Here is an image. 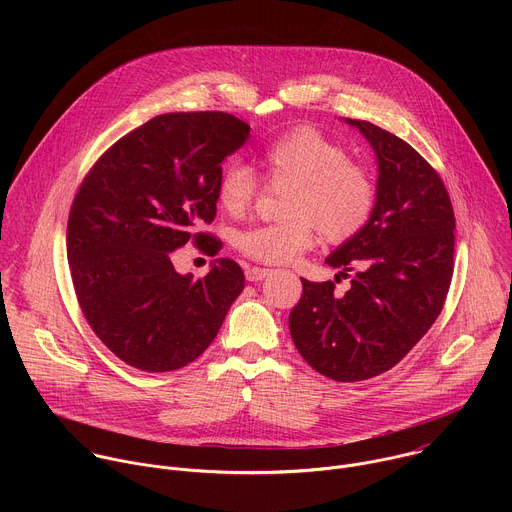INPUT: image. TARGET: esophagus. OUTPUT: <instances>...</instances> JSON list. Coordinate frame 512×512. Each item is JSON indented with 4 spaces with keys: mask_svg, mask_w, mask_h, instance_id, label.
Instances as JSON below:
<instances>
[{
    "mask_svg": "<svg viewBox=\"0 0 512 512\" xmlns=\"http://www.w3.org/2000/svg\"><path fill=\"white\" fill-rule=\"evenodd\" d=\"M269 273H271V271L265 269V267H249V269L245 271V277H247V281H261V279H265Z\"/></svg>",
    "mask_w": 512,
    "mask_h": 512,
    "instance_id": "esophagus-1",
    "label": "esophagus"
}]
</instances>
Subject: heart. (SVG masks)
<instances>
[{
  "mask_svg": "<svg viewBox=\"0 0 512 512\" xmlns=\"http://www.w3.org/2000/svg\"><path fill=\"white\" fill-rule=\"evenodd\" d=\"M271 186H285L283 221L257 225L237 235V249L259 263L285 265L298 259L316 241V231L340 243L354 237L375 208L377 188L367 168L350 162L340 143L312 127H296L257 158ZM257 176L243 164L231 162L216 184V198L225 212L239 216L257 198Z\"/></svg>",
  "mask_w": 512,
  "mask_h": 512,
  "instance_id": "1",
  "label": "heart"
}]
</instances>
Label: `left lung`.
Instances as JSON below:
<instances>
[{
	"mask_svg": "<svg viewBox=\"0 0 512 512\" xmlns=\"http://www.w3.org/2000/svg\"><path fill=\"white\" fill-rule=\"evenodd\" d=\"M346 123L377 154L375 208L369 223L326 257L342 277L352 271L346 294H336L334 281L302 279V298L289 314L298 352L338 383L393 369L431 328L450 289L456 229L440 174L407 141L369 121Z\"/></svg>",
	"mask_w": 512,
	"mask_h": 512,
	"instance_id": "8db88e82",
	"label": "left lung"
}]
</instances>
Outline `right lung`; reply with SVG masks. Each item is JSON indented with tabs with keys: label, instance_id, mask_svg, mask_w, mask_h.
Listing matches in <instances>:
<instances>
[{
	"label": "right lung",
	"instance_id": "obj_1",
	"mask_svg": "<svg viewBox=\"0 0 512 512\" xmlns=\"http://www.w3.org/2000/svg\"><path fill=\"white\" fill-rule=\"evenodd\" d=\"M249 129L221 111L158 115L115 141L72 200L66 255L79 306L129 367H186L243 291L245 275L233 259H214L194 281L174 269L172 255L188 241L210 257L221 249L196 227L214 221L223 160Z\"/></svg>",
	"mask_w": 512,
	"mask_h": 512
}]
</instances>
